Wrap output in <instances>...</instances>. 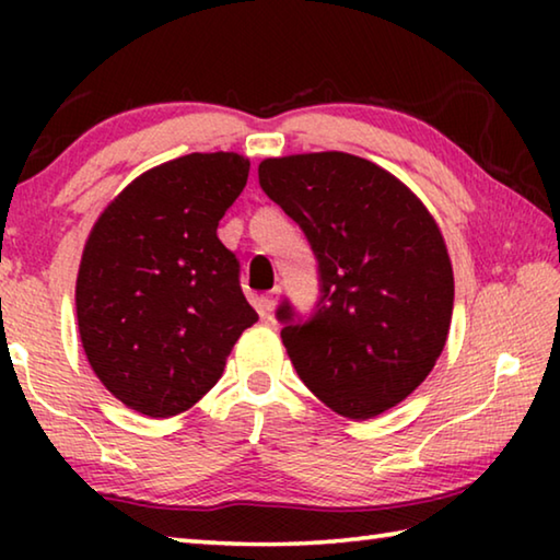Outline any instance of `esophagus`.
<instances>
[{
  "label": "esophagus",
  "mask_w": 560,
  "mask_h": 560,
  "mask_svg": "<svg viewBox=\"0 0 560 560\" xmlns=\"http://www.w3.org/2000/svg\"><path fill=\"white\" fill-rule=\"evenodd\" d=\"M279 293H281V289H271V291H267L261 296V316L264 318L271 316V311H273V306H277V301H279Z\"/></svg>",
  "instance_id": "obj_1"
}]
</instances>
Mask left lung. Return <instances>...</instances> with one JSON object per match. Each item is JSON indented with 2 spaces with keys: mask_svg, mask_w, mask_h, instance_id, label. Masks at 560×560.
Instances as JSON below:
<instances>
[{
  "mask_svg": "<svg viewBox=\"0 0 560 560\" xmlns=\"http://www.w3.org/2000/svg\"><path fill=\"white\" fill-rule=\"evenodd\" d=\"M259 185L318 261L314 311L277 308L299 377L348 420L390 410L450 334L454 279L438 224L400 179L348 153L269 158Z\"/></svg>",
  "mask_w": 560,
  "mask_h": 560,
  "instance_id": "8db88e82",
  "label": "left lung"
}]
</instances>
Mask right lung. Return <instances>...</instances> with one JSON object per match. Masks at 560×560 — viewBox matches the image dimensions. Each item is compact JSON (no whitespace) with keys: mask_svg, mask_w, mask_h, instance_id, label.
<instances>
[{"mask_svg":"<svg viewBox=\"0 0 560 560\" xmlns=\"http://www.w3.org/2000/svg\"><path fill=\"white\" fill-rule=\"evenodd\" d=\"M249 160L192 153L148 170L98 217L75 281L93 373L130 410L173 417L222 377L257 311L217 236Z\"/></svg>","mask_w":560,"mask_h":560,"instance_id":"right-lung-1","label":"right lung"}]
</instances>
